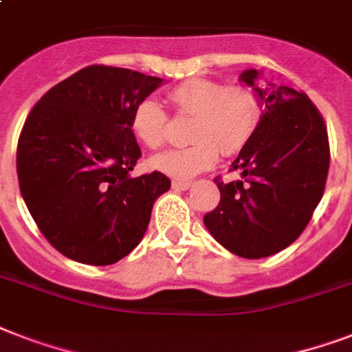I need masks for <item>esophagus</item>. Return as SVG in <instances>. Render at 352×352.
<instances>
[{"instance_id":"1","label":"esophagus","mask_w":352,"mask_h":352,"mask_svg":"<svg viewBox=\"0 0 352 352\" xmlns=\"http://www.w3.org/2000/svg\"><path fill=\"white\" fill-rule=\"evenodd\" d=\"M171 186L175 188V190H188V188H192V182H190V181H179V179H177V181L171 182Z\"/></svg>"}]
</instances>
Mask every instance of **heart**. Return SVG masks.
<instances>
[{"mask_svg":"<svg viewBox=\"0 0 352 352\" xmlns=\"http://www.w3.org/2000/svg\"><path fill=\"white\" fill-rule=\"evenodd\" d=\"M168 98L177 115L193 117L186 148L168 149L151 159V168L171 177H192L223 155L245 148L259 120L256 93L241 84L193 78L170 89ZM168 113L153 98H144L131 115V131L149 149L164 144Z\"/></svg>","mask_w":352,"mask_h":352,"instance_id":"heart-1","label":"heart"}]
</instances>
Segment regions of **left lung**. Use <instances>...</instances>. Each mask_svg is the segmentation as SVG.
I'll use <instances>...</instances> for the list:
<instances>
[{
  "instance_id": "left-lung-1",
  "label": "left lung",
  "mask_w": 352,
  "mask_h": 352,
  "mask_svg": "<svg viewBox=\"0 0 352 352\" xmlns=\"http://www.w3.org/2000/svg\"><path fill=\"white\" fill-rule=\"evenodd\" d=\"M257 71L241 80L254 85ZM265 104L250 140L232 162L241 181L215 179L221 201L204 225L226 250L248 259L292 245L309 225L327 182L331 149L322 113L287 85L254 87Z\"/></svg>"
}]
</instances>
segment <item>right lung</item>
<instances>
[{
    "label": "right lung",
    "mask_w": 352,
    "mask_h": 352,
    "mask_svg": "<svg viewBox=\"0 0 352 352\" xmlns=\"http://www.w3.org/2000/svg\"><path fill=\"white\" fill-rule=\"evenodd\" d=\"M162 80L89 65L47 91L19 133V192L45 239L69 259L113 265L140 243L171 181L131 177L140 159L131 115Z\"/></svg>",
    "instance_id": "add662e5"
}]
</instances>
